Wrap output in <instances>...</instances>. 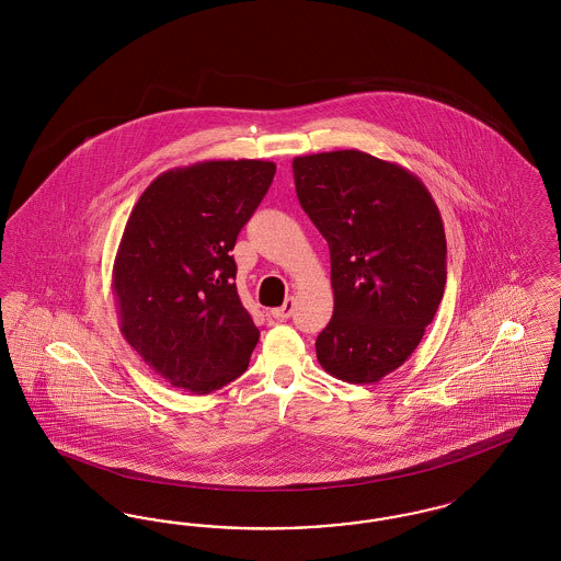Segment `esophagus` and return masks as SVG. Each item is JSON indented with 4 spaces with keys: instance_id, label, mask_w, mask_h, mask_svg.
Here are the masks:
<instances>
[{
    "instance_id": "obj_1",
    "label": "esophagus",
    "mask_w": 561,
    "mask_h": 561,
    "mask_svg": "<svg viewBox=\"0 0 561 561\" xmlns=\"http://www.w3.org/2000/svg\"><path fill=\"white\" fill-rule=\"evenodd\" d=\"M294 313V296H288L286 298V302L279 307V309H273L271 311V316L275 318V320L284 321V320H290L293 318Z\"/></svg>"
}]
</instances>
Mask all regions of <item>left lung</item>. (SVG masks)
I'll use <instances>...</instances> for the list:
<instances>
[{
	"instance_id": "1",
	"label": "left lung",
	"mask_w": 561,
	"mask_h": 561,
	"mask_svg": "<svg viewBox=\"0 0 561 561\" xmlns=\"http://www.w3.org/2000/svg\"><path fill=\"white\" fill-rule=\"evenodd\" d=\"M294 183L330 248L334 313L316 341L321 368L353 385L398 370L446 288V236L410 170L347 149L294 158Z\"/></svg>"
}]
</instances>
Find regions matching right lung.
Here are the masks:
<instances>
[{
    "label": "right lung",
    "instance_id": "1",
    "mask_svg": "<svg viewBox=\"0 0 561 561\" xmlns=\"http://www.w3.org/2000/svg\"><path fill=\"white\" fill-rule=\"evenodd\" d=\"M273 176V161H199L160 174L130 213L113 265L119 330L172 387L206 396L248 368L261 332L231 250Z\"/></svg>",
    "mask_w": 561,
    "mask_h": 561
}]
</instances>
